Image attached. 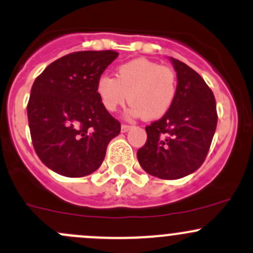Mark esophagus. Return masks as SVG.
Returning a JSON list of instances; mask_svg holds the SVG:
<instances>
[{"instance_id":"1","label":"esophagus","mask_w":253,"mask_h":253,"mask_svg":"<svg viewBox=\"0 0 253 253\" xmlns=\"http://www.w3.org/2000/svg\"><path fill=\"white\" fill-rule=\"evenodd\" d=\"M129 129H131V126H129V125H122L121 126L122 132H127V131H129Z\"/></svg>"}]
</instances>
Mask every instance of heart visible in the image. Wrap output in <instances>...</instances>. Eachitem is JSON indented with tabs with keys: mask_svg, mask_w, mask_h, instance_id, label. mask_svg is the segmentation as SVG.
<instances>
[{
	"mask_svg": "<svg viewBox=\"0 0 253 253\" xmlns=\"http://www.w3.org/2000/svg\"><path fill=\"white\" fill-rule=\"evenodd\" d=\"M176 75L144 58L126 61L115 70L114 78L102 75L96 83V94L102 106L115 112L129 100V115L146 120L163 117L176 95Z\"/></svg>",
	"mask_w": 253,
	"mask_h": 253,
	"instance_id": "heart-1",
	"label": "heart"
}]
</instances>
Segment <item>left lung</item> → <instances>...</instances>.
<instances>
[{
    "mask_svg": "<svg viewBox=\"0 0 253 253\" xmlns=\"http://www.w3.org/2000/svg\"><path fill=\"white\" fill-rule=\"evenodd\" d=\"M176 73V95L169 111L146 127L147 142L137 152L144 171L161 179L183 178L205 161L217 125L216 102L195 70L169 58Z\"/></svg>",
    "mask_w": 253,
    "mask_h": 253,
    "instance_id": "left-lung-1",
    "label": "left lung"
}]
</instances>
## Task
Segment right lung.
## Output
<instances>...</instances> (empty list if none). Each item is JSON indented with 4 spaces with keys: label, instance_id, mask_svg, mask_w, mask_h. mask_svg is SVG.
<instances>
[{
    "label": "right lung",
    "instance_id": "add662e5",
    "mask_svg": "<svg viewBox=\"0 0 253 253\" xmlns=\"http://www.w3.org/2000/svg\"><path fill=\"white\" fill-rule=\"evenodd\" d=\"M119 56L114 50L77 51L53 61L34 80L27 114L37 156L69 178L94 173L121 125L102 106L96 83Z\"/></svg>",
    "mask_w": 253,
    "mask_h": 253
}]
</instances>
